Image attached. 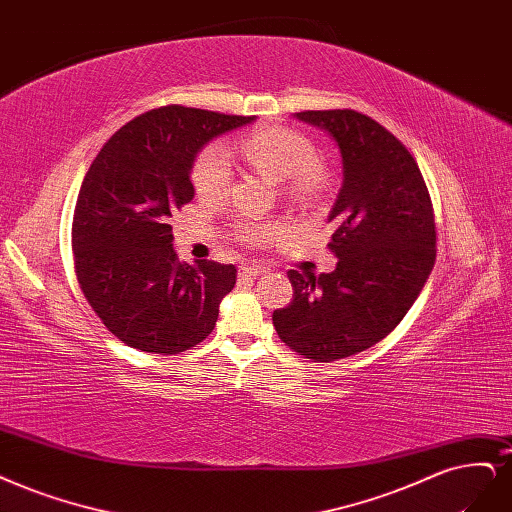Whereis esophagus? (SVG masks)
Returning a JSON list of instances; mask_svg holds the SVG:
<instances>
[{
	"label": "esophagus",
	"instance_id": "obj_1",
	"mask_svg": "<svg viewBox=\"0 0 512 512\" xmlns=\"http://www.w3.org/2000/svg\"><path fill=\"white\" fill-rule=\"evenodd\" d=\"M269 269L267 267H254V264H243V267L239 269V275L241 277H256V275H262L267 273Z\"/></svg>",
	"mask_w": 512,
	"mask_h": 512
}]
</instances>
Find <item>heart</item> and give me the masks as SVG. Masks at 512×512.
Segmentation results:
<instances>
[{
    "instance_id": "heart-1",
    "label": "heart",
    "mask_w": 512,
    "mask_h": 512,
    "mask_svg": "<svg viewBox=\"0 0 512 512\" xmlns=\"http://www.w3.org/2000/svg\"><path fill=\"white\" fill-rule=\"evenodd\" d=\"M239 154L254 169L271 175L281 182L286 195L298 203H311L324 195L330 175L326 165L315 156L311 139L290 127L264 125L245 133L239 139ZM233 182L231 152L214 142L201 148L192 165V184L197 195L207 201L226 197ZM275 224L241 222L237 224V239L245 245H258L277 235Z\"/></svg>"
}]
</instances>
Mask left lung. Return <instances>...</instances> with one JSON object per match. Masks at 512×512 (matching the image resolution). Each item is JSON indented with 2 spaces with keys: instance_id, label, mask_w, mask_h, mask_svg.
Returning a JSON list of instances; mask_svg holds the SVG:
<instances>
[{
  "instance_id": "8db88e82",
  "label": "left lung",
  "mask_w": 512,
  "mask_h": 512,
  "mask_svg": "<svg viewBox=\"0 0 512 512\" xmlns=\"http://www.w3.org/2000/svg\"><path fill=\"white\" fill-rule=\"evenodd\" d=\"M330 133L343 158V186L328 222L332 273L288 271L292 303L273 326L298 356L332 362L390 334L424 288L436 260L432 201L413 154L356 110L294 114Z\"/></svg>"
}]
</instances>
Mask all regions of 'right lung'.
I'll return each mask as SVG.
<instances>
[{"instance_id":"obj_1","label":"right lung","mask_w":512,"mask_h":512,"mask_svg":"<svg viewBox=\"0 0 512 512\" xmlns=\"http://www.w3.org/2000/svg\"><path fill=\"white\" fill-rule=\"evenodd\" d=\"M252 120L165 105L120 127L86 171L72 224L78 284L129 347L173 356L214 330L235 264L180 262L169 218L195 197L199 150Z\"/></svg>"}]
</instances>
